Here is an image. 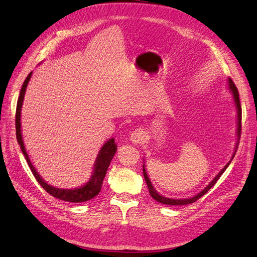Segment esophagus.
I'll return each mask as SVG.
<instances>
[{"label": "esophagus", "instance_id": "34e87169", "mask_svg": "<svg viewBox=\"0 0 257 257\" xmlns=\"http://www.w3.org/2000/svg\"><path fill=\"white\" fill-rule=\"evenodd\" d=\"M145 137H146L145 132L139 128V130L134 131L133 133L131 134V142L135 145H139L145 141Z\"/></svg>", "mask_w": 257, "mask_h": 257}]
</instances>
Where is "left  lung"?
<instances>
[{
    "label": "left lung",
    "mask_w": 257,
    "mask_h": 257,
    "mask_svg": "<svg viewBox=\"0 0 257 257\" xmlns=\"http://www.w3.org/2000/svg\"><path fill=\"white\" fill-rule=\"evenodd\" d=\"M228 89H229V91H230V93L232 94V97H234V102H235V106H236V109H237V139H238V142H237V144H236V149H235V152H234V154H232V157H231V160L234 159V157H235V154H236V152H237V148H238V145H239V139H240V134H241V105H240V99H239V93H238V89H237V87L235 85V83H234V81H232L230 78H228ZM231 160L227 163L226 165L224 166V168L221 170V172L217 174L215 177H214V179L213 180L210 182L206 188L201 191V192H199L197 195H195V196H193V197H190V198H184V199H174V198H168V197H165V196H162V195H160V194L154 190V188H153V185H152V183H151V181H150V179H149V177H148V174H147V172H146V167H145V165H144V167H143V169H144V177H145V180H146V182H147V185H148V189H149V193H150V195H151V197L153 198V199H155L157 201H159V203H161V204H164V205H172V206H183V205H189V204H192V203H194V201H196L197 199H199L201 196H204L205 194L212 188V186L216 183V181L219 180L220 179V177L222 176V174L225 172V170H226V168L228 167V165L230 164V162H231Z\"/></svg>",
    "instance_id": "1"
}]
</instances>
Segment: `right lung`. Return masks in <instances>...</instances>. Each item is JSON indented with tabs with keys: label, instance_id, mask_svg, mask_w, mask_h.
I'll return each mask as SVG.
<instances>
[{
	"label": "right lung",
	"instance_id": "right-lung-1",
	"mask_svg": "<svg viewBox=\"0 0 257 257\" xmlns=\"http://www.w3.org/2000/svg\"><path fill=\"white\" fill-rule=\"evenodd\" d=\"M31 76H32V72H31L28 77L26 78L25 82L22 84V88L20 90V94L19 98L17 102V109H16V136H17V142L20 145L21 151L25 155V158L28 162V165L31 169V172L33 173L35 179L37 182L40 183L43 189L49 193L50 195L53 197L59 198L61 200L64 201H69V203H82V201H87L92 199L93 197H95L97 194L99 193L100 189H102V184L104 181V178L106 176V172L108 169V166H109L110 162L113 158V155L116 151V145L114 144V139L111 138L103 145V147L100 148V150L97 154V158L95 160V164H94V170H93V175L91 176L90 180L85 183L81 188H77L74 190H68V189H59V188H54V186L48 184L47 182H45V180L41 178L40 174L36 172L35 167L32 165L31 163L29 155L27 153V150L25 148V144H23L22 141V135H21V123H20V116H21V107L23 103V98H25V93L26 89L28 87V83L31 79Z\"/></svg>",
	"mask_w": 257,
	"mask_h": 257
}]
</instances>
